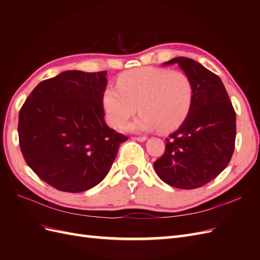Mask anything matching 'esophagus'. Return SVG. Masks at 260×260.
Wrapping results in <instances>:
<instances>
[{
	"label": "esophagus",
	"instance_id": "obj_1",
	"mask_svg": "<svg viewBox=\"0 0 260 260\" xmlns=\"http://www.w3.org/2000/svg\"><path fill=\"white\" fill-rule=\"evenodd\" d=\"M146 139H147L146 137H136V138H133V140L138 141V142H145Z\"/></svg>",
	"mask_w": 260,
	"mask_h": 260
}]
</instances>
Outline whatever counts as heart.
Returning <instances> with one entry per match:
<instances>
[{
    "label": "heart",
    "instance_id": "heart-1",
    "mask_svg": "<svg viewBox=\"0 0 260 260\" xmlns=\"http://www.w3.org/2000/svg\"><path fill=\"white\" fill-rule=\"evenodd\" d=\"M193 101V84L185 74L143 67L129 70L117 79V88L103 93L106 120L120 128L135 115L140 116L124 127L129 132L159 129L169 132L184 121Z\"/></svg>",
    "mask_w": 260,
    "mask_h": 260
}]
</instances>
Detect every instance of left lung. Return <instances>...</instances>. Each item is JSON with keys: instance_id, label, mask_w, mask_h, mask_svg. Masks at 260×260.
<instances>
[{"instance_id": "left-lung-1", "label": "left lung", "mask_w": 260, "mask_h": 260, "mask_svg": "<svg viewBox=\"0 0 260 260\" xmlns=\"http://www.w3.org/2000/svg\"><path fill=\"white\" fill-rule=\"evenodd\" d=\"M175 64L190 78L193 101L182 124L166 139V149L154 168L165 183L191 190L214 180L228 166L234 151L237 118L217 75L186 57L162 65Z\"/></svg>"}]
</instances>
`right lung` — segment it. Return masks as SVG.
Instances as JSON below:
<instances>
[{
    "instance_id": "obj_1",
    "label": "right lung",
    "mask_w": 260,
    "mask_h": 260,
    "mask_svg": "<svg viewBox=\"0 0 260 260\" xmlns=\"http://www.w3.org/2000/svg\"><path fill=\"white\" fill-rule=\"evenodd\" d=\"M106 74L62 72L39 83L19 112L23 158L59 191L80 193L98 185L127 141L104 119Z\"/></svg>"
}]
</instances>
